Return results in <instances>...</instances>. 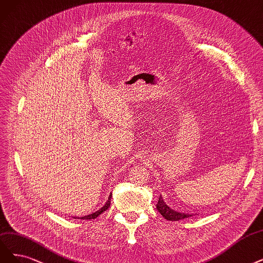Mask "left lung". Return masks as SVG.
Listing matches in <instances>:
<instances>
[{
    "label": "left lung",
    "mask_w": 263,
    "mask_h": 263,
    "mask_svg": "<svg viewBox=\"0 0 263 263\" xmlns=\"http://www.w3.org/2000/svg\"><path fill=\"white\" fill-rule=\"evenodd\" d=\"M157 209L161 213L163 218L168 220V221H179V220H183L186 218H190V216L194 215V213H190V214L182 213V212H178V211L171 209V208L165 203L164 199L162 198V196L159 197V201L157 203Z\"/></svg>",
    "instance_id": "obj_1"
}]
</instances>
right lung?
Wrapping results in <instances>:
<instances>
[{
  "instance_id": "right-lung-1",
  "label": "right lung",
  "mask_w": 263,
  "mask_h": 263,
  "mask_svg": "<svg viewBox=\"0 0 263 263\" xmlns=\"http://www.w3.org/2000/svg\"><path fill=\"white\" fill-rule=\"evenodd\" d=\"M111 198H112V194L108 196V199H107V201L104 203V205L101 208V209H99L98 211H96V212H93V213H91V214H88V215H85V216H81V218H78V219H81V220H92V219H96V218H98L99 215H100L102 212H104L105 210H107L108 209V206H110V204H111ZM74 219H76V216Z\"/></svg>"
}]
</instances>
